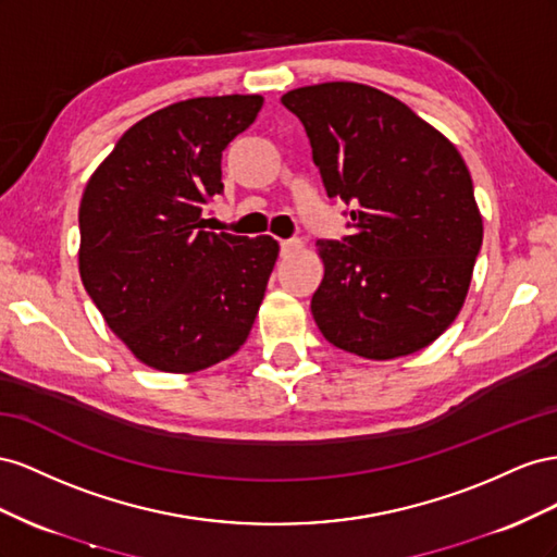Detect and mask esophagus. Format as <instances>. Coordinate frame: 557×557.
I'll list each match as a JSON object with an SVG mask.
<instances>
[{
  "label": "esophagus",
  "mask_w": 557,
  "mask_h": 557,
  "mask_svg": "<svg viewBox=\"0 0 557 557\" xmlns=\"http://www.w3.org/2000/svg\"><path fill=\"white\" fill-rule=\"evenodd\" d=\"M300 249H304V243L296 240V237H294V240H282L280 243V253H282V257H292V253H296Z\"/></svg>",
  "instance_id": "34e87169"
}]
</instances>
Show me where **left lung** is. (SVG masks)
I'll list each match as a JSON object with an SVG mask.
<instances>
[{
	"mask_svg": "<svg viewBox=\"0 0 557 557\" xmlns=\"http://www.w3.org/2000/svg\"><path fill=\"white\" fill-rule=\"evenodd\" d=\"M282 104L304 123L326 196L352 205V235L317 243V326L363 359L418 352L462 310L483 245L465 158L408 104L371 86H304Z\"/></svg>",
	"mask_w": 557,
	"mask_h": 557,
	"instance_id": "1",
	"label": "left lung"
}]
</instances>
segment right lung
Masks as SVG:
<instances>
[{
    "label": "right lung",
    "instance_id": "obj_1",
    "mask_svg": "<svg viewBox=\"0 0 557 557\" xmlns=\"http://www.w3.org/2000/svg\"><path fill=\"white\" fill-rule=\"evenodd\" d=\"M261 95L194 98L125 131L86 184L78 273L107 326L147 367L196 373L247 341L280 245L202 231L221 153Z\"/></svg>",
    "mask_w": 557,
    "mask_h": 557
}]
</instances>
